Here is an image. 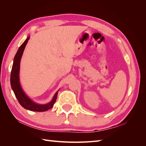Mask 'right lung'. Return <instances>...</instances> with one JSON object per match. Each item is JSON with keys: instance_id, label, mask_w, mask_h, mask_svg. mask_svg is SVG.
Here are the masks:
<instances>
[{"instance_id": "obj_1", "label": "right lung", "mask_w": 146, "mask_h": 146, "mask_svg": "<svg viewBox=\"0 0 146 146\" xmlns=\"http://www.w3.org/2000/svg\"><path fill=\"white\" fill-rule=\"evenodd\" d=\"M30 36H28L26 40L23 42L19 48L17 53L15 55L14 58V61H13V64L12 66V69L11 72V77H10V83L11 88L14 92L16 98L18 100L19 103L24 108L30 111H46L47 110L52 108L53 105L55 104L58 92L57 91L55 94L54 98L49 103L47 104H38L34 102L31 100L29 97L25 94V92L22 89V88L20 85L19 82V69H20V62L22 55L23 54L24 48L27 45L28 41L29 40Z\"/></svg>"}]
</instances>
